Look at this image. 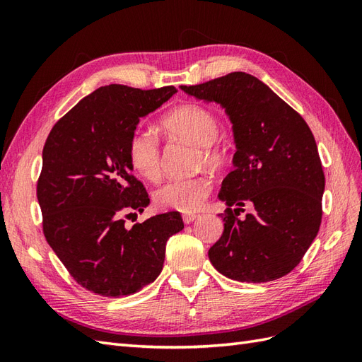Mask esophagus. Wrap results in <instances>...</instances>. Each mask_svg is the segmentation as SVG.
<instances>
[{
	"label": "esophagus",
	"mask_w": 362,
	"mask_h": 362,
	"mask_svg": "<svg viewBox=\"0 0 362 362\" xmlns=\"http://www.w3.org/2000/svg\"><path fill=\"white\" fill-rule=\"evenodd\" d=\"M196 217H198V214L187 213V214H182V221H184V223H192Z\"/></svg>",
	"instance_id": "obj_1"
}]
</instances>
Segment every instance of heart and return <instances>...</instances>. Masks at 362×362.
I'll return each mask as SVG.
<instances>
[{
    "instance_id": "b5f03b06",
    "label": "heart",
    "mask_w": 362,
    "mask_h": 362,
    "mask_svg": "<svg viewBox=\"0 0 362 362\" xmlns=\"http://www.w3.org/2000/svg\"><path fill=\"white\" fill-rule=\"evenodd\" d=\"M164 133L199 148V154L208 166L217 168L225 161V148L218 144V119L199 104H184L173 108L161 119ZM128 160L140 177L157 181L161 177V146L157 136L149 129L139 128L128 141ZM211 192L206 177L170 180L156 192L154 201L160 208L178 211H194L202 206Z\"/></svg>"
}]
</instances>
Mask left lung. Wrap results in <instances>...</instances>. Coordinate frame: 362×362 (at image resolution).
<instances>
[{
	"label": "left lung",
	"mask_w": 362,
	"mask_h": 362,
	"mask_svg": "<svg viewBox=\"0 0 362 362\" xmlns=\"http://www.w3.org/2000/svg\"><path fill=\"white\" fill-rule=\"evenodd\" d=\"M181 90L225 108L237 148L234 170L218 192L228 208L221 214L223 234L208 250L211 264L240 282L286 276L303 258L322 222L325 173L310 127L246 72L181 86ZM245 203L254 204L255 211L240 221L236 216Z\"/></svg>",
	"instance_id": "1"
}]
</instances>
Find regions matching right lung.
<instances>
[{"label":"right lung","instance_id":"1","mask_svg":"<svg viewBox=\"0 0 362 362\" xmlns=\"http://www.w3.org/2000/svg\"><path fill=\"white\" fill-rule=\"evenodd\" d=\"M177 92L173 86L100 87L52 127L43 146V234L71 276L92 293L122 298L154 282L169 237L184 228L177 211L125 225V217L149 205L128 160L129 137L140 117Z\"/></svg>","mask_w":362,"mask_h":362}]
</instances>
